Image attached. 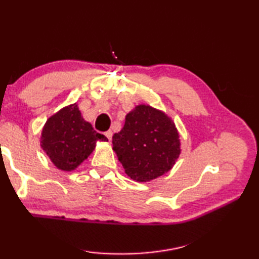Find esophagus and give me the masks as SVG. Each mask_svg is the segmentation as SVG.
Instances as JSON below:
<instances>
[{"label":"esophagus","mask_w":259,"mask_h":259,"mask_svg":"<svg viewBox=\"0 0 259 259\" xmlns=\"http://www.w3.org/2000/svg\"><path fill=\"white\" fill-rule=\"evenodd\" d=\"M104 135L106 136V138H107L108 140H111V139H112V136H113V133H112L111 130H108V131H106V133H105Z\"/></svg>","instance_id":"esophagus-1"}]
</instances>
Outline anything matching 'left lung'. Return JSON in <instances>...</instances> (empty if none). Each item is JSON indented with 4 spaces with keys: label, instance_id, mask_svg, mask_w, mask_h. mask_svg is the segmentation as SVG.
Listing matches in <instances>:
<instances>
[{
    "label": "left lung",
    "instance_id": "8db88e82",
    "mask_svg": "<svg viewBox=\"0 0 259 259\" xmlns=\"http://www.w3.org/2000/svg\"><path fill=\"white\" fill-rule=\"evenodd\" d=\"M113 150L124 172L139 183L170 171L182 152L171 117L147 104H139L126 114L123 128L113 136Z\"/></svg>",
    "mask_w": 259,
    "mask_h": 259
}]
</instances>
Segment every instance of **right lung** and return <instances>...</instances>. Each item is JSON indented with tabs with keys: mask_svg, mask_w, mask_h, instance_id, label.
<instances>
[{
	"mask_svg": "<svg viewBox=\"0 0 259 259\" xmlns=\"http://www.w3.org/2000/svg\"><path fill=\"white\" fill-rule=\"evenodd\" d=\"M97 142H108L83 119L76 103L51 115L43 125L40 146L57 169L73 171L88 159Z\"/></svg>",
	"mask_w": 259,
	"mask_h": 259,
	"instance_id": "obj_1",
	"label": "right lung"
}]
</instances>
